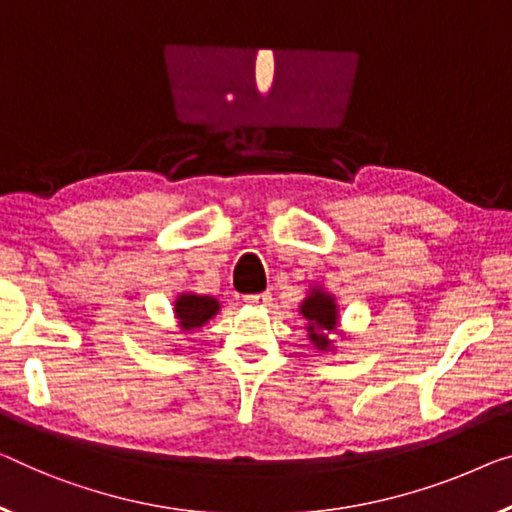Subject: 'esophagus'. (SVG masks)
Returning <instances> with one entry per match:
<instances>
[{
    "label": "esophagus",
    "instance_id": "1",
    "mask_svg": "<svg viewBox=\"0 0 512 512\" xmlns=\"http://www.w3.org/2000/svg\"><path fill=\"white\" fill-rule=\"evenodd\" d=\"M271 301V294L269 292H262V294H248L243 296V303L248 305H266Z\"/></svg>",
    "mask_w": 512,
    "mask_h": 512
}]
</instances>
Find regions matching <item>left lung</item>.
Here are the masks:
<instances>
[{
  "instance_id": "obj_1",
  "label": "left lung",
  "mask_w": 512,
  "mask_h": 512,
  "mask_svg": "<svg viewBox=\"0 0 512 512\" xmlns=\"http://www.w3.org/2000/svg\"><path fill=\"white\" fill-rule=\"evenodd\" d=\"M299 312L303 315L305 329H308V338L312 345H315L319 352H329L333 349L329 333L338 331V305L331 294H326L324 289L312 287L308 296H305L303 303L299 305Z\"/></svg>"
}]
</instances>
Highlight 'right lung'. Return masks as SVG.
<instances>
[{
    "label": "right lung",
    "mask_w": 512,
    "mask_h": 512,
    "mask_svg": "<svg viewBox=\"0 0 512 512\" xmlns=\"http://www.w3.org/2000/svg\"><path fill=\"white\" fill-rule=\"evenodd\" d=\"M220 310L218 299L213 296H200L183 292L174 301V315L179 319V326L183 331H195L209 322V319Z\"/></svg>",
    "instance_id": "right-lung-1"
}]
</instances>
